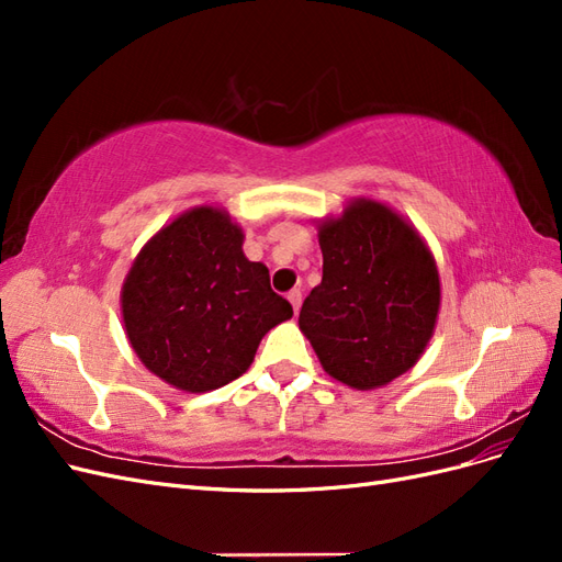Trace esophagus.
Here are the masks:
<instances>
[{
  "label": "esophagus",
  "instance_id": "1",
  "mask_svg": "<svg viewBox=\"0 0 562 562\" xmlns=\"http://www.w3.org/2000/svg\"><path fill=\"white\" fill-rule=\"evenodd\" d=\"M288 300H291V304H293V312L297 314V312H300V307H302V293L297 291V288H295V291L288 293Z\"/></svg>",
  "mask_w": 562,
  "mask_h": 562
}]
</instances>
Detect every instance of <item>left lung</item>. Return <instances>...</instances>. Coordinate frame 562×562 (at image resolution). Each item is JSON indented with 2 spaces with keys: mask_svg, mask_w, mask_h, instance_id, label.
<instances>
[{
  "mask_svg": "<svg viewBox=\"0 0 562 562\" xmlns=\"http://www.w3.org/2000/svg\"><path fill=\"white\" fill-rule=\"evenodd\" d=\"M323 279L300 330L328 375L375 389L411 370L436 326L440 283L419 234L378 201H356L318 227Z\"/></svg>",
  "mask_w": 562,
  "mask_h": 562,
  "instance_id": "1",
  "label": "left lung"
}]
</instances>
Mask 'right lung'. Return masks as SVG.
<instances>
[{
  "label": "right lung",
  "mask_w": 562,
  "mask_h": 562,
  "mask_svg": "<svg viewBox=\"0 0 562 562\" xmlns=\"http://www.w3.org/2000/svg\"><path fill=\"white\" fill-rule=\"evenodd\" d=\"M229 215L194 209L151 236L133 262L122 310L140 361L184 391L225 386L248 370L267 330L293 316L250 262Z\"/></svg>",
  "instance_id": "right-lung-1"
}]
</instances>
